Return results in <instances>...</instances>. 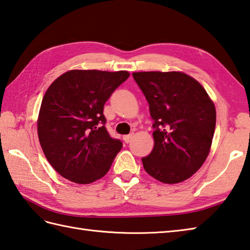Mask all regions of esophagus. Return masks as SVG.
Here are the masks:
<instances>
[{"label":"esophagus","mask_w":250,"mask_h":250,"mask_svg":"<svg viewBox=\"0 0 250 250\" xmlns=\"http://www.w3.org/2000/svg\"><path fill=\"white\" fill-rule=\"evenodd\" d=\"M132 137H134V135L132 134H129V135H126V136H124L123 137V139H124V141L126 142V144H129V142L131 141V139H132Z\"/></svg>","instance_id":"1"}]
</instances>
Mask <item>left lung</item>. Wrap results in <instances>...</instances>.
<instances>
[{
	"label": "left lung",
	"mask_w": 250,
	"mask_h": 250,
	"mask_svg": "<svg viewBox=\"0 0 250 250\" xmlns=\"http://www.w3.org/2000/svg\"><path fill=\"white\" fill-rule=\"evenodd\" d=\"M149 104L154 147L142 157L145 170L163 183L187 180L210 150L216 109L203 86L182 72H135Z\"/></svg>",
	"instance_id": "1"
}]
</instances>
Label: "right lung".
Masks as SVG:
<instances>
[{
	"label": "right lung",
	"instance_id": "obj_1",
	"mask_svg": "<svg viewBox=\"0 0 250 250\" xmlns=\"http://www.w3.org/2000/svg\"><path fill=\"white\" fill-rule=\"evenodd\" d=\"M127 71L71 70L49 86L41 104L38 134L49 164L80 185L103 178L123 144L105 128L104 106Z\"/></svg>",
	"mask_w": 250,
	"mask_h": 250
}]
</instances>
